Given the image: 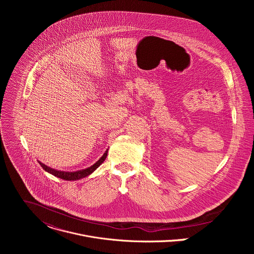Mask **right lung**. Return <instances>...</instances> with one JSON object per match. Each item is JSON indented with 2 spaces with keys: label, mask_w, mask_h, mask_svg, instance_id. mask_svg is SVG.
<instances>
[{
  "label": "right lung",
  "mask_w": 254,
  "mask_h": 254,
  "mask_svg": "<svg viewBox=\"0 0 254 254\" xmlns=\"http://www.w3.org/2000/svg\"><path fill=\"white\" fill-rule=\"evenodd\" d=\"M107 152H108V150H106L105 153L102 155V157H101L95 164H93L92 166H90V167H88V168H86V169H84V170H79V171H76V172L57 171V170L52 169V168H50V167H48V166H46V165H44V164H42V163H40V162H39V163H40L41 167H42L46 172L52 174L53 176H55V177H57V178H60V179H62V180H66V181H76V180H80V179L85 178V177L89 176L90 174H92V173L104 162V160L106 159V156H107Z\"/></svg>",
  "instance_id": "add662e5"
}]
</instances>
